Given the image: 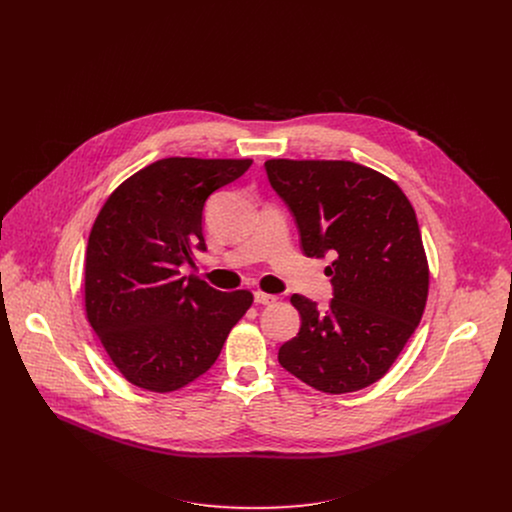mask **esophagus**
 <instances>
[{"instance_id":"1","label":"esophagus","mask_w":512,"mask_h":512,"mask_svg":"<svg viewBox=\"0 0 512 512\" xmlns=\"http://www.w3.org/2000/svg\"><path fill=\"white\" fill-rule=\"evenodd\" d=\"M256 303L258 305H274L278 301V295H272V293L256 292L254 295Z\"/></svg>"}]
</instances>
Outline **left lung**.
Instances as JSON below:
<instances>
[{
  "label": "left lung",
  "instance_id": "obj_1",
  "mask_svg": "<svg viewBox=\"0 0 512 512\" xmlns=\"http://www.w3.org/2000/svg\"><path fill=\"white\" fill-rule=\"evenodd\" d=\"M266 173L303 254L335 258L325 311L293 293L301 327L278 361L327 394L366 388L398 359L426 307L430 268L414 207L390 177L353 161L268 159Z\"/></svg>",
  "mask_w": 512,
  "mask_h": 512
}]
</instances>
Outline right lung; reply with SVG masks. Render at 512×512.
<instances>
[{
    "label": "right lung",
    "mask_w": 512,
    "mask_h": 512,
    "mask_svg": "<svg viewBox=\"0 0 512 512\" xmlns=\"http://www.w3.org/2000/svg\"><path fill=\"white\" fill-rule=\"evenodd\" d=\"M252 159H159L128 177L92 224L84 260L86 319L122 376L149 392H173L219 359L250 309L248 290L219 292L181 276L207 250L203 207Z\"/></svg>",
    "instance_id": "obj_1"
}]
</instances>
